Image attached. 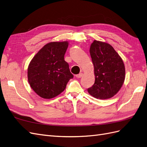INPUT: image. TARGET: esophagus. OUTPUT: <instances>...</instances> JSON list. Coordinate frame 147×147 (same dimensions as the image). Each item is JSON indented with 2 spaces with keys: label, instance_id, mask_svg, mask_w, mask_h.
I'll list each match as a JSON object with an SVG mask.
<instances>
[{
  "label": "esophagus",
  "instance_id": "1",
  "mask_svg": "<svg viewBox=\"0 0 147 147\" xmlns=\"http://www.w3.org/2000/svg\"><path fill=\"white\" fill-rule=\"evenodd\" d=\"M83 75V74H82V73H81V74H78V75H76V77H77V78H80L82 77Z\"/></svg>",
  "mask_w": 147,
  "mask_h": 147
}]
</instances>
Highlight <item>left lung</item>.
Segmentation results:
<instances>
[{
  "instance_id": "obj_1",
  "label": "left lung",
  "mask_w": 147,
  "mask_h": 147,
  "mask_svg": "<svg viewBox=\"0 0 147 147\" xmlns=\"http://www.w3.org/2000/svg\"><path fill=\"white\" fill-rule=\"evenodd\" d=\"M95 82L88 89L89 94L99 99L116 95L125 80V67L118 53L110 44L94 40L90 47Z\"/></svg>"
}]
</instances>
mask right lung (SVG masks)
Here are the masks:
<instances>
[{"mask_svg": "<svg viewBox=\"0 0 147 147\" xmlns=\"http://www.w3.org/2000/svg\"><path fill=\"white\" fill-rule=\"evenodd\" d=\"M68 46V41L50 42L30 61L28 68V82L42 98L50 99L58 96L74 77L64 60Z\"/></svg>", "mask_w": 147, "mask_h": 147, "instance_id": "1", "label": "right lung"}]
</instances>
